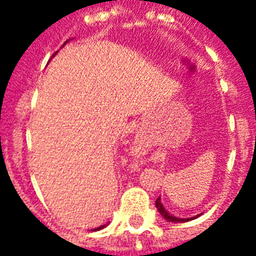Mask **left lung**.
Segmentation results:
<instances>
[{
    "label": "left lung",
    "mask_w": 256,
    "mask_h": 256,
    "mask_svg": "<svg viewBox=\"0 0 256 256\" xmlns=\"http://www.w3.org/2000/svg\"><path fill=\"white\" fill-rule=\"evenodd\" d=\"M156 208H158V211L160 212L162 216H163L166 220H168V222H188V220H192L198 216V215L192 216V218H178V216H174V215H172L170 212H167L166 208L163 207V204H162L160 202V198H156Z\"/></svg>",
    "instance_id": "left-lung-1"
}]
</instances>
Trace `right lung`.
<instances>
[{
	"instance_id": "add662e5",
	"label": "right lung",
	"mask_w": 256,
	"mask_h": 256,
	"mask_svg": "<svg viewBox=\"0 0 256 256\" xmlns=\"http://www.w3.org/2000/svg\"><path fill=\"white\" fill-rule=\"evenodd\" d=\"M67 42H68V41L64 42V45H66V44H67ZM56 53H58V52H56ZM56 53H54V54H56ZM54 54H53V56H54ZM106 225H108V224H106ZM106 225H101V226H98V228H96L94 230H100V229H102V228H106Z\"/></svg>"
}]
</instances>
